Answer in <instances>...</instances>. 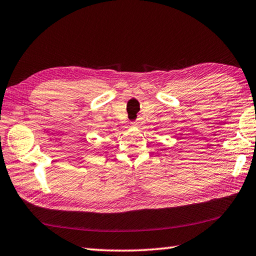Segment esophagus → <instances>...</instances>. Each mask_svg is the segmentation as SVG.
<instances>
[{"label":"esophagus","mask_w":256,"mask_h":256,"mask_svg":"<svg viewBox=\"0 0 256 256\" xmlns=\"http://www.w3.org/2000/svg\"><path fill=\"white\" fill-rule=\"evenodd\" d=\"M132 126H136V128H140L142 124H144V122H142L141 118H138L136 120H133V122L131 123Z\"/></svg>","instance_id":"1"}]
</instances>
